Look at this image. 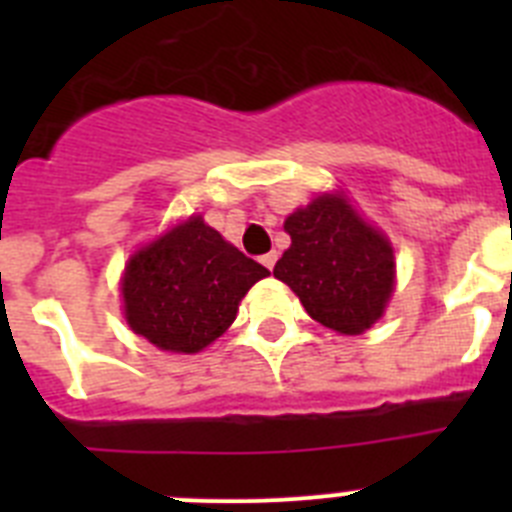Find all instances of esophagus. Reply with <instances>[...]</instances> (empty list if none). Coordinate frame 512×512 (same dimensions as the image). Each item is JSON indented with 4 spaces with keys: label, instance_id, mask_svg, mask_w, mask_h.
I'll list each match as a JSON object with an SVG mask.
<instances>
[{
    "label": "esophagus",
    "instance_id": "esophagus-1",
    "mask_svg": "<svg viewBox=\"0 0 512 512\" xmlns=\"http://www.w3.org/2000/svg\"><path fill=\"white\" fill-rule=\"evenodd\" d=\"M261 264L266 266V269H274V264H277V251H269V253H264V256H261Z\"/></svg>",
    "mask_w": 512,
    "mask_h": 512
}]
</instances>
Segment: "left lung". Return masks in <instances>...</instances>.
<instances>
[{
    "mask_svg": "<svg viewBox=\"0 0 512 512\" xmlns=\"http://www.w3.org/2000/svg\"><path fill=\"white\" fill-rule=\"evenodd\" d=\"M292 246L274 266L312 320L346 336L382 318L395 284V256L341 194H325L284 223Z\"/></svg>",
    "mask_w": 512,
    "mask_h": 512,
    "instance_id": "obj_1",
    "label": "left lung"
}]
</instances>
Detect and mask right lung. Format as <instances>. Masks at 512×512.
<instances>
[{
	"label": "right lung",
	"mask_w": 512,
	"mask_h": 512,
	"mask_svg": "<svg viewBox=\"0 0 512 512\" xmlns=\"http://www.w3.org/2000/svg\"><path fill=\"white\" fill-rule=\"evenodd\" d=\"M264 277L269 269L202 217H189L130 259L122 279L125 318L153 346L194 354L223 336L238 302Z\"/></svg>",
	"instance_id": "add662e5"
}]
</instances>
